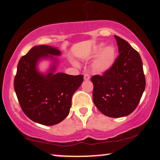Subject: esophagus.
<instances>
[{
    "label": "esophagus",
    "instance_id": "1",
    "mask_svg": "<svg viewBox=\"0 0 160 160\" xmlns=\"http://www.w3.org/2000/svg\"><path fill=\"white\" fill-rule=\"evenodd\" d=\"M89 79H90V76H89V74H84V80H89Z\"/></svg>",
    "mask_w": 160,
    "mask_h": 160
}]
</instances>
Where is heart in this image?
<instances>
[{
  "mask_svg": "<svg viewBox=\"0 0 160 160\" xmlns=\"http://www.w3.org/2000/svg\"><path fill=\"white\" fill-rule=\"evenodd\" d=\"M104 47L101 43L95 47L92 52V56H98L92 63V70L96 74H103L111 68L116 58V49L113 46Z\"/></svg>",
  "mask_w": 160,
  "mask_h": 160,
  "instance_id": "heart-1",
  "label": "heart"
}]
</instances>
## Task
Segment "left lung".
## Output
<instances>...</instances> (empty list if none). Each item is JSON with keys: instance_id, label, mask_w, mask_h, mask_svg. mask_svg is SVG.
Wrapping results in <instances>:
<instances>
[{"instance_id": "left-lung-1", "label": "left lung", "mask_w": 160, "mask_h": 160, "mask_svg": "<svg viewBox=\"0 0 160 160\" xmlns=\"http://www.w3.org/2000/svg\"><path fill=\"white\" fill-rule=\"evenodd\" d=\"M119 54L111 68L94 75L92 98L103 114L122 117L135 111L145 89L146 80L139 53L127 41L114 35Z\"/></svg>"}]
</instances>
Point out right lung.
I'll return each mask as SVG.
<instances>
[{
    "label": "right lung",
    "mask_w": 160,
    "mask_h": 160,
    "mask_svg": "<svg viewBox=\"0 0 160 160\" xmlns=\"http://www.w3.org/2000/svg\"><path fill=\"white\" fill-rule=\"evenodd\" d=\"M57 48L47 45L35 46L20 58L14 78V89L20 106L30 120L44 126L59 123L67 117L71 98L83 81L82 75L55 73L53 64L47 74L37 68L40 59L60 56Z\"/></svg>",
    "instance_id": "add662e5"
}]
</instances>
